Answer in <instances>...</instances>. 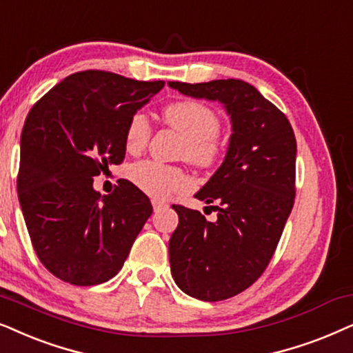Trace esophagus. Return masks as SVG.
Listing matches in <instances>:
<instances>
[{
  "instance_id": "1",
  "label": "esophagus",
  "mask_w": 353,
  "mask_h": 353,
  "mask_svg": "<svg viewBox=\"0 0 353 353\" xmlns=\"http://www.w3.org/2000/svg\"><path fill=\"white\" fill-rule=\"evenodd\" d=\"M152 205H153L154 210H158V208H161V206L164 205V201H159V200H157V199H153V200H152Z\"/></svg>"
}]
</instances>
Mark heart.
I'll list each match as a JSON object with an SVG mask.
<instances>
[{"label": "heart", "mask_w": 353, "mask_h": 353, "mask_svg": "<svg viewBox=\"0 0 353 353\" xmlns=\"http://www.w3.org/2000/svg\"><path fill=\"white\" fill-rule=\"evenodd\" d=\"M163 122L184 139L182 154L187 161L201 169L213 168L219 163L224 142L218 134L219 116L213 108L196 100L174 101L163 110ZM150 135L152 128L148 119L142 112H137L130 117L125 129V150L130 154L142 153ZM129 177L140 190L154 199H166L174 192L189 187V179L182 169L154 161L134 164Z\"/></svg>", "instance_id": "obj_1"}]
</instances>
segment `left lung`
<instances>
[{
    "label": "left lung",
    "instance_id": "obj_1",
    "mask_svg": "<svg viewBox=\"0 0 353 353\" xmlns=\"http://www.w3.org/2000/svg\"><path fill=\"white\" fill-rule=\"evenodd\" d=\"M187 97L223 103L231 116L228 153L195 194L218 203V219L172 205L179 224L169 239L176 284L190 297L218 302L255 283L274 255L295 199L297 142L284 112L250 83L228 79L169 82Z\"/></svg>",
    "mask_w": 353,
    "mask_h": 353
}]
</instances>
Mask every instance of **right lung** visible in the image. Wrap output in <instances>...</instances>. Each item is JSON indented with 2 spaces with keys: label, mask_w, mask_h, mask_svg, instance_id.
<instances>
[{
  "label": "right lung",
  "mask_w": 353,
  "mask_h": 353,
  "mask_svg": "<svg viewBox=\"0 0 353 353\" xmlns=\"http://www.w3.org/2000/svg\"><path fill=\"white\" fill-rule=\"evenodd\" d=\"M164 87L106 70L65 77L32 106L21 135L17 194L32 245L43 266L72 285H97L117 274L152 216L132 182L112 194L93 177L125 157V129Z\"/></svg>",
  "instance_id": "add662e5"
}]
</instances>
